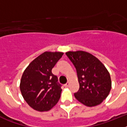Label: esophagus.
<instances>
[{
    "instance_id": "34e87169",
    "label": "esophagus",
    "mask_w": 127,
    "mask_h": 127,
    "mask_svg": "<svg viewBox=\"0 0 127 127\" xmlns=\"http://www.w3.org/2000/svg\"><path fill=\"white\" fill-rule=\"evenodd\" d=\"M69 85H70L69 82H67V83L64 84V87H66V88H68V87L69 86Z\"/></svg>"
}]
</instances>
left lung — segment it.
I'll list each match as a JSON object with an SVG mask.
<instances>
[{
	"mask_svg": "<svg viewBox=\"0 0 127 127\" xmlns=\"http://www.w3.org/2000/svg\"><path fill=\"white\" fill-rule=\"evenodd\" d=\"M66 55L77 72L80 88L74 94L76 99L88 107L101 104L111 89V80L107 69L97 58L88 52L68 51Z\"/></svg>",
	"mask_w": 127,
	"mask_h": 127,
	"instance_id": "8db88e82",
	"label": "left lung"
}]
</instances>
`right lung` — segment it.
Masks as SVG:
<instances>
[{"label":"right lung","mask_w":127,"mask_h":127,"mask_svg":"<svg viewBox=\"0 0 127 127\" xmlns=\"http://www.w3.org/2000/svg\"><path fill=\"white\" fill-rule=\"evenodd\" d=\"M63 54L44 52L25 69L20 88L24 100L35 110H50L59 100L62 89L57 82V76L52 73V68Z\"/></svg>","instance_id":"obj_1"}]
</instances>
